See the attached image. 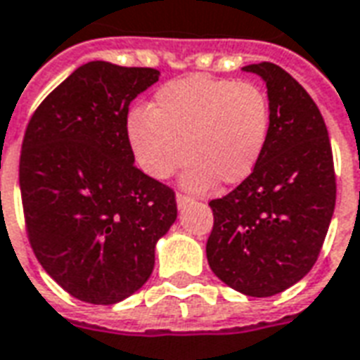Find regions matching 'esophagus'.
Wrapping results in <instances>:
<instances>
[{"instance_id": "34e87169", "label": "esophagus", "mask_w": 360, "mask_h": 360, "mask_svg": "<svg viewBox=\"0 0 360 360\" xmlns=\"http://www.w3.org/2000/svg\"><path fill=\"white\" fill-rule=\"evenodd\" d=\"M175 200H177V207H185L187 206V204H191V198H188V196H185V194H177V196H175Z\"/></svg>"}]
</instances>
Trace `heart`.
Segmentation results:
<instances>
[{"label":"heart","mask_w":360,"mask_h":360,"mask_svg":"<svg viewBox=\"0 0 360 360\" xmlns=\"http://www.w3.org/2000/svg\"><path fill=\"white\" fill-rule=\"evenodd\" d=\"M271 131V106L252 82L188 76L169 82L148 110L127 116L126 133L135 162L164 181L185 160L183 187L204 193L221 179L246 181L259 164Z\"/></svg>","instance_id":"heart-1"}]
</instances>
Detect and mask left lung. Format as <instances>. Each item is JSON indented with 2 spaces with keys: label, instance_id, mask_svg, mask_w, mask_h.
<instances>
[{
  "label": "left lung",
  "instance_id": "obj_1",
  "mask_svg": "<svg viewBox=\"0 0 360 360\" xmlns=\"http://www.w3.org/2000/svg\"><path fill=\"white\" fill-rule=\"evenodd\" d=\"M242 70L267 84L271 131L254 173L210 202L206 255L227 286L269 297L315 265L336 206V175L328 129L309 93L273 63Z\"/></svg>",
  "mask_w": 360,
  "mask_h": 360
}]
</instances>
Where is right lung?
Returning a JSON list of instances; mask_svg holds the SVG:
<instances>
[{
  "instance_id": "obj_1",
  "label": "right lung",
  "mask_w": 360,
  "mask_h": 360,
  "mask_svg": "<svg viewBox=\"0 0 360 360\" xmlns=\"http://www.w3.org/2000/svg\"><path fill=\"white\" fill-rule=\"evenodd\" d=\"M154 68L91 60L32 114L18 181L34 254L82 302L112 305L145 284L156 242L177 219L172 188L135 167L126 124Z\"/></svg>"
}]
</instances>
